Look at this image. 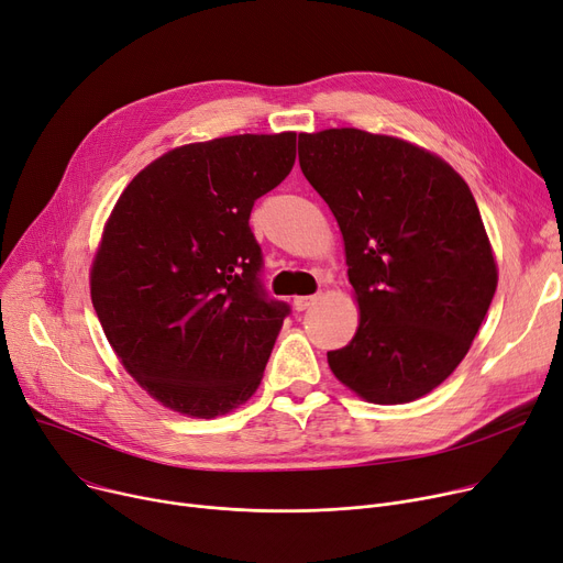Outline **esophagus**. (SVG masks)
Listing matches in <instances>:
<instances>
[{
    "label": "esophagus",
    "instance_id": "34e87169",
    "mask_svg": "<svg viewBox=\"0 0 563 563\" xmlns=\"http://www.w3.org/2000/svg\"><path fill=\"white\" fill-rule=\"evenodd\" d=\"M316 300H318L316 295H300V297H295V300H292V307H295L297 311H307L309 307L316 305Z\"/></svg>",
    "mask_w": 563,
    "mask_h": 563
}]
</instances>
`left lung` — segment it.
<instances>
[{
    "instance_id": "obj_1",
    "label": "left lung",
    "mask_w": 563,
    "mask_h": 563,
    "mask_svg": "<svg viewBox=\"0 0 563 563\" xmlns=\"http://www.w3.org/2000/svg\"><path fill=\"white\" fill-rule=\"evenodd\" d=\"M300 168L339 222L358 305L329 368L373 405L432 393L468 354L498 286L468 184L434 152L354 126L300 134Z\"/></svg>"
}]
</instances>
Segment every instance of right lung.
Here are the masks:
<instances>
[{"label": "right lung", "instance_id": "add662e5", "mask_svg": "<svg viewBox=\"0 0 563 563\" xmlns=\"http://www.w3.org/2000/svg\"><path fill=\"white\" fill-rule=\"evenodd\" d=\"M295 163V131L165 152L129 181L90 266V300L124 371L188 418L245 405L288 313L258 286L250 213Z\"/></svg>", "mask_w": 563, "mask_h": 563}]
</instances>
